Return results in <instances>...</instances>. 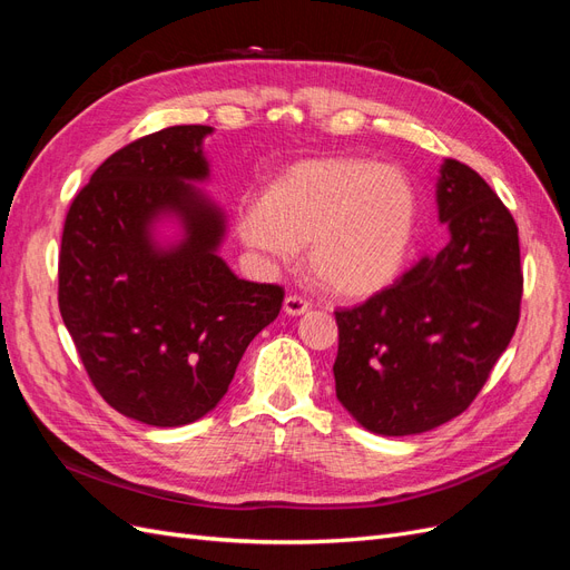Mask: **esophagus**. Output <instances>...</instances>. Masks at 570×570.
<instances>
[{
    "label": "esophagus",
    "instance_id": "34e87169",
    "mask_svg": "<svg viewBox=\"0 0 570 570\" xmlns=\"http://www.w3.org/2000/svg\"><path fill=\"white\" fill-rule=\"evenodd\" d=\"M283 308L287 316H302L308 312V308H312V302H308L304 295H287Z\"/></svg>",
    "mask_w": 570,
    "mask_h": 570
}]
</instances>
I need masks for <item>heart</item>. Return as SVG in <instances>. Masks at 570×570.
Instances as JSON below:
<instances>
[{
	"label": "heart",
	"mask_w": 570,
	"mask_h": 570,
	"mask_svg": "<svg viewBox=\"0 0 570 570\" xmlns=\"http://www.w3.org/2000/svg\"><path fill=\"white\" fill-rule=\"evenodd\" d=\"M419 223L416 185L400 166L321 157L289 166L239 214L243 243L289 262L308 245V271L340 297H368L404 268Z\"/></svg>",
	"instance_id": "heart-1"
}]
</instances>
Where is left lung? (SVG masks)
<instances>
[{
    "instance_id": "1",
    "label": "left lung",
    "mask_w": 570,
    "mask_h": 570,
    "mask_svg": "<svg viewBox=\"0 0 570 570\" xmlns=\"http://www.w3.org/2000/svg\"><path fill=\"white\" fill-rule=\"evenodd\" d=\"M450 245L364 304L337 308L335 392L377 435H416L473 404L521 318L519 226L471 166L438 183Z\"/></svg>"
}]
</instances>
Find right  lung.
I'll return each mask as SVG.
<instances>
[{
    "instance_id": "right-lung-1",
    "label": "right lung",
    "mask_w": 570,
    "mask_h": 570,
    "mask_svg": "<svg viewBox=\"0 0 570 570\" xmlns=\"http://www.w3.org/2000/svg\"><path fill=\"white\" fill-rule=\"evenodd\" d=\"M209 132L170 126L114 151L63 223L61 318L101 400L147 425L209 413L285 297L281 285L239 281L216 254L223 216L185 183L209 174ZM161 210L186 223V239L168 253L148 239Z\"/></svg>"
}]
</instances>
